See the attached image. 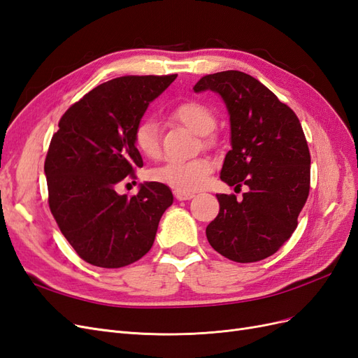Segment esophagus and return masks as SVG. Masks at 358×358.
Returning a JSON list of instances; mask_svg holds the SVG:
<instances>
[{"label":"esophagus","mask_w":358,"mask_h":358,"mask_svg":"<svg viewBox=\"0 0 358 358\" xmlns=\"http://www.w3.org/2000/svg\"><path fill=\"white\" fill-rule=\"evenodd\" d=\"M175 197H176V200H179V201H182V200H191L192 197H194V194L192 192H183V191H175Z\"/></svg>","instance_id":"esophagus-1"}]
</instances>
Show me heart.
<instances>
[{
    "mask_svg": "<svg viewBox=\"0 0 358 358\" xmlns=\"http://www.w3.org/2000/svg\"><path fill=\"white\" fill-rule=\"evenodd\" d=\"M173 121L182 124L199 136H209L216 127V117L208 106L199 101H185L178 104L170 112ZM133 143L140 155L155 159L161 154L158 125L154 119H142L134 131ZM213 169L212 161L208 158H196L191 161H169L150 171V179L161 182L170 188L183 192L201 189L208 183Z\"/></svg>",
    "mask_w": 358,
    "mask_h": 358,
    "instance_id": "heart-1",
    "label": "heart"
}]
</instances>
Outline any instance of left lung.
Masks as SVG:
<instances>
[{
    "label": "left lung",
    "mask_w": 358,
    "mask_h": 358,
    "mask_svg": "<svg viewBox=\"0 0 358 358\" xmlns=\"http://www.w3.org/2000/svg\"><path fill=\"white\" fill-rule=\"evenodd\" d=\"M194 91L221 95L231 149L221 180L248 187L243 199L218 194L220 213L206 229L216 252L236 263L273 255L297 227L309 196L310 154L296 113L252 76L229 70L201 78Z\"/></svg>",
    "instance_id": "left-lung-1"
}]
</instances>
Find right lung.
I'll return each instance as SVG.
<instances>
[{
	"mask_svg": "<svg viewBox=\"0 0 358 358\" xmlns=\"http://www.w3.org/2000/svg\"><path fill=\"white\" fill-rule=\"evenodd\" d=\"M176 76L116 78L83 95L61 117L45 161L49 208L86 263L124 267L154 245L161 216L173 203L171 191L164 183L145 182L128 197L116 185L143 167L133 131Z\"/></svg>",
	"mask_w": 358,
	"mask_h": 358,
	"instance_id": "right-lung-1",
	"label": "right lung"
}]
</instances>
